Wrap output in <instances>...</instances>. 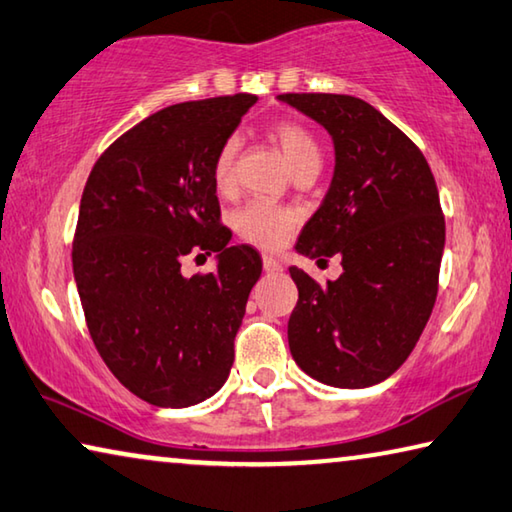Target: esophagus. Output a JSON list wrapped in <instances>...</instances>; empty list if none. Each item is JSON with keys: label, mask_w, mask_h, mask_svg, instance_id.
I'll return each mask as SVG.
<instances>
[{"label": "esophagus", "mask_w": 512, "mask_h": 512, "mask_svg": "<svg viewBox=\"0 0 512 512\" xmlns=\"http://www.w3.org/2000/svg\"><path fill=\"white\" fill-rule=\"evenodd\" d=\"M262 266H264L266 273H278V271H282V264H280L278 259H275L273 255H264V257H262Z\"/></svg>", "instance_id": "1"}]
</instances>
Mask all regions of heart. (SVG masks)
<instances>
[{"label": "heart", "mask_w": 512, "mask_h": 512, "mask_svg": "<svg viewBox=\"0 0 512 512\" xmlns=\"http://www.w3.org/2000/svg\"><path fill=\"white\" fill-rule=\"evenodd\" d=\"M271 139L280 145L282 152L294 168V173L305 168L321 166V148L319 141L305 125L294 120H280L271 127ZM237 154H239V136H227L218 145L212 161V180L218 191H230L237 177ZM234 230L243 239L255 243L259 248H278L289 239L291 230L298 223V214L294 209L273 205L266 200H250L241 209L234 212Z\"/></svg>", "instance_id": "heart-1"}]
</instances>
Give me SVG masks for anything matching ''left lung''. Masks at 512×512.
Listing matches in <instances>:
<instances>
[{"label":"left lung","instance_id":"8db88e82","mask_svg":"<svg viewBox=\"0 0 512 512\" xmlns=\"http://www.w3.org/2000/svg\"><path fill=\"white\" fill-rule=\"evenodd\" d=\"M328 129L335 175L321 207L300 232V255L344 273L319 285L289 273L298 303L289 348L300 369L332 387H371L408 360L437 298L444 214L435 177L399 127L353 95H278Z\"/></svg>","mask_w":512,"mask_h":512}]
</instances>
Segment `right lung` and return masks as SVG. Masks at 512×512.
<instances>
[{"mask_svg": "<svg viewBox=\"0 0 512 512\" xmlns=\"http://www.w3.org/2000/svg\"><path fill=\"white\" fill-rule=\"evenodd\" d=\"M257 102L237 93L180 102L113 141L81 196L72 271L102 360L159 408L209 399L230 376L234 337L262 257L227 246L212 161ZM219 253L214 274L186 279V254Z\"/></svg>", "mask_w": 512, "mask_h": 512, "instance_id": "1", "label": "right lung"}]
</instances>
